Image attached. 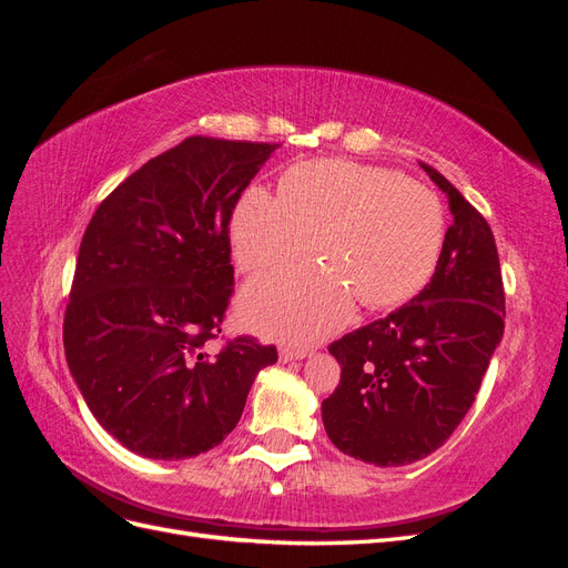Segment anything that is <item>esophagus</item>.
<instances>
[{"label": "esophagus", "mask_w": 568, "mask_h": 568, "mask_svg": "<svg viewBox=\"0 0 568 568\" xmlns=\"http://www.w3.org/2000/svg\"><path fill=\"white\" fill-rule=\"evenodd\" d=\"M307 355L305 348H291V346H284L280 351V359L282 363H296V359H303Z\"/></svg>", "instance_id": "34e87169"}]
</instances>
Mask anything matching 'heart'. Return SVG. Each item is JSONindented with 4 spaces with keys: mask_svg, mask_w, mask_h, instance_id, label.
<instances>
[{
    "mask_svg": "<svg viewBox=\"0 0 568 568\" xmlns=\"http://www.w3.org/2000/svg\"><path fill=\"white\" fill-rule=\"evenodd\" d=\"M236 265L270 274L315 248L322 265L296 267L246 288L242 313L257 332L311 343L369 311L403 305L432 280L445 242L440 199L384 168L307 161L288 168L280 199L251 186L232 225Z\"/></svg>",
    "mask_w": 568,
    "mask_h": 568,
    "instance_id": "1",
    "label": "heart"
}]
</instances>
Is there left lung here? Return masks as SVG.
<instances>
[{
	"label": "left lung",
	"instance_id": "8db88e82",
	"mask_svg": "<svg viewBox=\"0 0 568 568\" xmlns=\"http://www.w3.org/2000/svg\"><path fill=\"white\" fill-rule=\"evenodd\" d=\"M450 203L432 282L388 317L334 341L336 390L322 403L326 436L374 467L438 450L467 415L505 332V288L486 217L432 165Z\"/></svg>",
	"mask_w": 568,
	"mask_h": 568
}]
</instances>
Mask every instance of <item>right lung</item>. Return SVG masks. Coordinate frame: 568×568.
<instances>
[{
    "instance_id": "add662e5",
    "label": "right lung",
    "mask_w": 568,
    "mask_h": 568,
    "mask_svg": "<svg viewBox=\"0 0 568 568\" xmlns=\"http://www.w3.org/2000/svg\"><path fill=\"white\" fill-rule=\"evenodd\" d=\"M277 146L186 136L118 184L84 230L65 359L97 422L136 455L215 448L255 374L277 363L253 336L205 351L234 291L232 211Z\"/></svg>"
}]
</instances>
